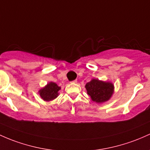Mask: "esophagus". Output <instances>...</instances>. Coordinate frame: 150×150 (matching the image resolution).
<instances>
[{"mask_svg": "<svg viewBox=\"0 0 150 150\" xmlns=\"http://www.w3.org/2000/svg\"><path fill=\"white\" fill-rule=\"evenodd\" d=\"M77 82H78V81H77V80H73V81L70 82V83H77Z\"/></svg>", "mask_w": 150, "mask_h": 150, "instance_id": "obj_1", "label": "esophagus"}]
</instances>
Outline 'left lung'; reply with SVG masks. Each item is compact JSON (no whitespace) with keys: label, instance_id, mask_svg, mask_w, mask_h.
<instances>
[{"label":"left lung","instance_id":"8db88e82","mask_svg":"<svg viewBox=\"0 0 150 150\" xmlns=\"http://www.w3.org/2000/svg\"><path fill=\"white\" fill-rule=\"evenodd\" d=\"M85 88L91 100L98 104L108 101L115 91V86L112 83L95 78H93L87 83Z\"/></svg>","mask_w":150,"mask_h":150}]
</instances>
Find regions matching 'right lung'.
Listing matches in <instances>:
<instances>
[{
	"mask_svg": "<svg viewBox=\"0 0 150 150\" xmlns=\"http://www.w3.org/2000/svg\"><path fill=\"white\" fill-rule=\"evenodd\" d=\"M60 89L61 88L59 87L56 83L50 82L45 87L40 89L38 90V93L44 101L50 102L57 98L59 95V91Z\"/></svg>",
	"mask_w": 150,
	"mask_h": 150,
	"instance_id": "1",
	"label": "right lung"
}]
</instances>
